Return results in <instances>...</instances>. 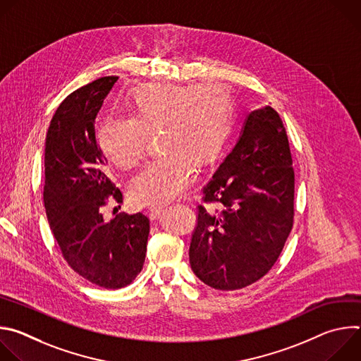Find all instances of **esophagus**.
Returning <instances> with one entry per match:
<instances>
[{
	"label": "esophagus",
	"mask_w": 361,
	"mask_h": 361,
	"mask_svg": "<svg viewBox=\"0 0 361 361\" xmlns=\"http://www.w3.org/2000/svg\"><path fill=\"white\" fill-rule=\"evenodd\" d=\"M163 212H164L163 207H152V209H149V212H148V217H149L151 220H156V219H159V217L161 216Z\"/></svg>",
	"instance_id": "obj_1"
}]
</instances>
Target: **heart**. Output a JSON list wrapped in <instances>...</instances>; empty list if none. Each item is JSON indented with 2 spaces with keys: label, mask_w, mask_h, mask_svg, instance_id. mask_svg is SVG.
<instances>
[{
  "label": "heart",
  "mask_w": 361,
  "mask_h": 361,
  "mask_svg": "<svg viewBox=\"0 0 361 361\" xmlns=\"http://www.w3.org/2000/svg\"><path fill=\"white\" fill-rule=\"evenodd\" d=\"M130 118L109 117L97 140L106 159L120 170L135 169L149 137L159 134L164 159L148 164L130 184L138 205L157 207L174 200L223 154L233 123V101L216 85L148 84L128 95Z\"/></svg>",
  "instance_id": "b5f03b06"
}]
</instances>
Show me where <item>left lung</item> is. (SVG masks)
<instances>
[{
    "mask_svg": "<svg viewBox=\"0 0 361 361\" xmlns=\"http://www.w3.org/2000/svg\"><path fill=\"white\" fill-rule=\"evenodd\" d=\"M201 200L190 243L194 274L223 291L263 279L294 223L293 159L274 109L248 114L238 142Z\"/></svg>",
    "mask_w": 361,
    "mask_h": 361,
    "instance_id": "obj_1",
    "label": "left lung"
}]
</instances>
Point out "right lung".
I'll use <instances>...</instances> for the list:
<instances>
[{
  "mask_svg": "<svg viewBox=\"0 0 361 361\" xmlns=\"http://www.w3.org/2000/svg\"><path fill=\"white\" fill-rule=\"evenodd\" d=\"M118 80L101 77L71 92L59 106L45 138L44 207L68 266L102 288H121L142 270L149 220L137 213L102 217L123 192L106 171L95 141V117Z\"/></svg>",
  "mask_w": 361,
  "mask_h": 361,
  "instance_id": "right-lung-1",
  "label": "right lung"
}]
</instances>
